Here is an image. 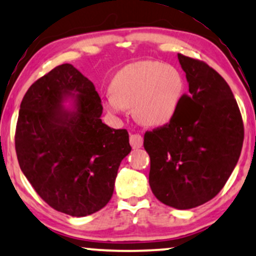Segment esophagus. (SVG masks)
<instances>
[{"mask_svg": "<svg viewBox=\"0 0 256 256\" xmlns=\"http://www.w3.org/2000/svg\"><path fill=\"white\" fill-rule=\"evenodd\" d=\"M130 144L132 146V148H140L142 146V137L140 134H131Z\"/></svg>", "mask_w": 256, "mask_h": 256, "instance_id": "esophagus-1", "label": "esophagus"}]
</instances>
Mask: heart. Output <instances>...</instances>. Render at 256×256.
<instances>
[{"label": "heart", "mask_w": 256, "mask_h": 256, "mask_svg": "<svg viewBox=\"0 0 256 256\" xmlns=\"http://www.w3.org/2000/svg\"><path fill=\"white\" fill-rule=\"evenodd\" d=\"M184 90L185 80L178 69L162 62L144 60L117 71L104 106L112 114H122L132 108L136 120L158 128L174 118Z\"/></svg>", "instance_id": "1"}]
</instances>
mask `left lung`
Listing matches in <instances>:
<instances>
[{
	"mask_svg": "<svg viewBox=\"0 0 256 256\" xmlns=\"http://www.w3.org/2000/svg\"><path fill=\"white\" fill-rule=\"evenodd\" d=\"M190 94L168 124L146 132L148 182L156 199L190 210L213 199L230 178L244 142V122L230 85L202 60L178 54Z\"/></svg>",
	"mask_w": 256,
	"mask_h": 256,
	"instance_id": "obj_1",
	"label": "left lung"
}]
</instances>
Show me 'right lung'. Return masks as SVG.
Returning a JSON list of instances; mask_svg holds the SVG:
<instances>
[{
    "instance_id": "obj_1",
    "label": "right lung",
    "mask_w": 256,
    "mask_h": 256,
    "mask_svg": "<svg viewBox=\"0 0 256 256\" xmlns=\"http://www.w3.org/2000/svg\"><path fill=\"white\" fill-rule=\"evenodd\" d=\"M102 114L92 82L68 63L36 80L20 106V168L44 202L68 216L103 208L114 194L119 165L131 152L128 131L104 124Z\"/></svg>"
}]
</instances>
